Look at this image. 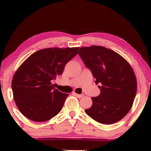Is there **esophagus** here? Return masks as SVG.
<instances>
[{"label": "esophagus", "instance_id": "1", "mask_svg": "<svg viewBox=\"0 0 151 151\" xmlns=\"http://www.w3.org/2000/svg\"><path fill=\"white\" fill-rule=\"evenodd\" d=\"M73 94L75 95V96H76V97H78V98H82V97L84 96V95H83V94H78V93H73Z\"/></svg>", "mask_w": 151, "mask_h": 151}]
</instances>
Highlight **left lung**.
<instances>
[{"mask_svg":"<svg viewBox=\"0 0 151 151\" xmlns=\"http://www.w3.org/2000/svg\"><path fill=\"white\" fill-rule=\"evenodd\" d=\"M78 53L100 85V96L91 98L92 106L85 113L104 124L119 121L129 112L137 91L133 68L122 55L104 47H83Z\"/></svg>","mask_w":151,"mask_h":151,"instance_id":"8db88e82","label":"left lung"}]
</instances>
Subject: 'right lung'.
Wrapping results in <instances>:
<instances>
[{
	"mask_svg": "<svg viewBox=\"0 0 151 151\" xmlns=\"http://www.w3.org/2000/svg\"><path fill=\"white\" fill-rule=\"evenodd\" d=\"M79 47L47 48L32 53L14 73L12 81L14 100L24 116L45 122L58 114L69 94L53 87L66 64L77 54Z\"/></svg>",
	"mask_w": 151,
	"mask_h": 151,
	"instance_id": "add662e5",
	"label": "right lung"
}]
</instances>
